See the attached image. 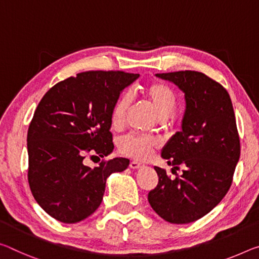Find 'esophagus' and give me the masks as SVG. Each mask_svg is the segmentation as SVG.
<instances>
[{
  "mask_svg": "<svg viewBox=\"0 0 259 259\" xmlns=\"http://www.w3.org/2000/svg\"><path fill=\"white\" fill-rule=\"evenodd\" d=\"M129 166H130L131 169H138V168L143 167V163L138 162V161H131Z\"/></svg>",
  "mask_w": 259,
  "mask_h": 259,
  "instance_id": "1",
  "label": "esophagus"
}]
</instances>
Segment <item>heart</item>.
Listing matches in <instances>:
<instances>
[{
	"instance_id": "b5f03b06",
	"label": "heart",
	"mask_w": 259,
	"mask_h": 259,
	"mask_svg": "<svg viewBox=\"0 0 259 259\" xmlns=\"http://www.w3.org/2000/svg\"><path fill=\"white\" fill-rule=\"evenodd\" d=\"M143 96L153 106L155 112L160 117L166 118L174 113L178 106V97L169 85L162 81H154L143 89ZM131 105V99L128 93L122 94L114 102L110 109V123L114 128H121L124 124L126 114ZM161 145V141L153 136H142V135L129 134L122 137L118 146L124 155L130 158L145 160L151 155L152 151Z\"/></svg>"
}]
</instances>
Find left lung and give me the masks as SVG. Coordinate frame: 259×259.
<instances>
[{
    "label": "left lung",
    "mask_w": 259,
    "mask_h": 259,
    "mask_svg": "<svg viewBox=\"0 0 259 259\" xmlns=\"http://www.w3.org/2000/svg\"><path fill=\"white\" fill-rule=\"evenodd\" d=\"M184 92L182 130L165 147L161 157L179 169L171 180L154 167L158 186L149 192L152 208L170 224H189L202 218L227 194L240 159V137L231 97L223 85L198 71L157 73Z\"/></svg>",
    "instance_id": "left-lung-1"
}]
</instances>
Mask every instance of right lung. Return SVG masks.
I'll use <instances>...</instances> for the list:
<instances>
[{
  "label": "right lung",
  "mask_w": 259,
  "mask_h": 259,
  "mask_svg": "<svg viewBox=\"0 0 259 259\" xmlns=\"http://www.w3.org/2000/svg\"><path fill=\"white\" fill-rule=\"evenodd\" d=\"M139 77L124 71H85L55 84L36 107L27 131L30 189L41 207L64 224H76L101 204L106 180L129 159L104 158L114 149L110 109L123 89Z\"/></svg>",
  "instance_id": "add662e5"
}]
</instances>
